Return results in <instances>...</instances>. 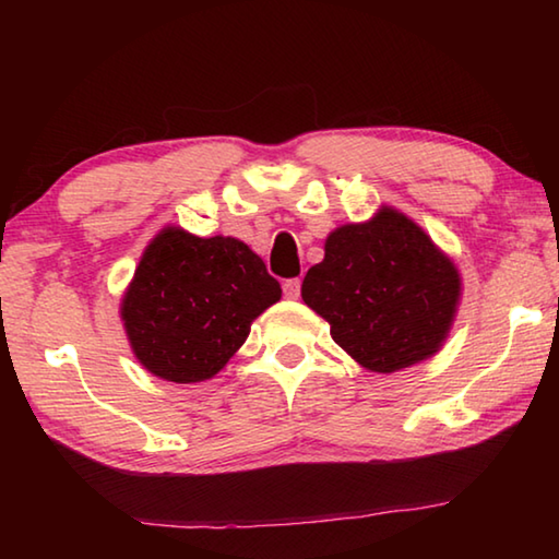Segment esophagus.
I'll return each instance as SVG.
<instances>
[{
    "instance_id": "obj_1",
    "label": "esophagus",
    "mask_w": 559,
    "mask_h": 559,
    "mask_svg": "<svg viewBox=\"0 0 559 559\" xmlns=\"http://www.w3.org/2000/svg\"><path fill=\"white\" fill-rule=\"evenodd\" d=\"M283 296H286L288 300H298V296H300V278H288L286 283H283Z\"/></svg>"
}]
</instances>
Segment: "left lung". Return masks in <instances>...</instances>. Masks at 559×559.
Masks as SVG:
<instances>
[{
  "mask_svg": "<svg viewBox=\"0 0 559 559\" xmlns=\"http://www.w3.org/2000/svg\"><path fill=\"white\" fill-rule=\"evenodd\" d=\"M461 273L404 212L382 204L367 222L328 234L325 257L300 296L365 370L392 374L447 343L459 313Z\"/></svg>",
  "mask_w": 559,
  "mask_h": 559,
  "instance_id": "8db88e82",
  "label": "left lung"
}]
</instances>
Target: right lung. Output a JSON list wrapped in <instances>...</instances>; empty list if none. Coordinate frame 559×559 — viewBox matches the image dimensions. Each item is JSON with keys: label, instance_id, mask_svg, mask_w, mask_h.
I'll return each mask as SVG.
<instances>
[{"label": "right lung", "instance_id": "right-lung-1", "mask_svg": "<svg viewBox=\"0 0 559 559\" xmlns=\"http://www.w3.org/2000/svg\"><path fill=\"white\" fill-rule=\"evenodd\" d=\"M281 300L266 263L234 236H194L167 224L145 246L120 298L132 355L175 384L212 380L251 323Z\"/></svg>", "mask_w": 559, "mask_h": 559}]
</instances>
